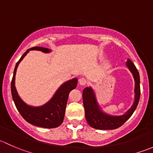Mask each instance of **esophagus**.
<instances>
[{
	"label": "esophagus",
	"instance_id": "1",
	"mask_svg": "<svg viewBox=\"0 0 153 153\" xmlns=\"http://www.w3.org/2000/svg\"><path fill=\"white\" fill-rule=\"evenodd\" d=\"M79 84L82 86L86 85V84H87V81H86L84 78H81L79 79Z\"/></svg>",
	"mask_w": 153,
	"mask_h": 153
}]
</instances>
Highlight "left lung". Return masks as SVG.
Instances as JSON below:
<instances>
[{"mask_svg": "<svg viewBox=\"0 0 153 153\" xmlns=\"http://www.w3.org/2000/svg\"><path fill=\"white\" fill-rule=\"evenodd\" d=\"M126 65L135 81V100L132 106L129 110L122 115H111L101 109L97 101L95 93L92 87H86L83 90V103L85 109V117L87 123L92 128L97 129H115L120 127L129 119L133 114L139 101L140 76L136 67L129 59L126 62Z\"/></svg>", "mask_w": 153, "mask_h": 153, "instance_id": "1", "label": "left lung"}]
</instances>
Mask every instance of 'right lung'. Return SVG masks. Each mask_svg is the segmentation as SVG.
I'll return each instance as SVG.
<instances>
[{"label":"right lung","mask_w":153,"mask_h":153,"mask_svg":"<svg viewBox=\"0 0 153 153\" xmlns=\"http://www.w3.org/2000/svg\"><path fill=\"white\" fill-rule=\"evenodd\" d=\"M30 50L41 51L45 53H49L51 52V49L44 47H35L30 48L27 49V52H24L19 61L17 62L11 82V92L14 103L20 114L29 124L48 129L58 127L62 124L64 121L69 94L72 89L76 88L78 79L75 78L64 82L57 89L52 98L44 105L32 106L27 104L18 95L15 88V81L17 68L20 62L24 59V57Z\"/></svg>","instance_id":"right-lung-1"}]
</instances>
